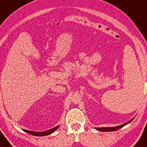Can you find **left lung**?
Returning <instances> with one entry per match:
<instances>
[{
	"label": "left lung",
	"mask_w": 147,
	"mask_h": 147,
	"mask_svg": "<svg viewBox=\"0 0 147 147\" xmlns=\"http://www.w3.org/2000/svg\"><path fill=\"white\" fill-rule=\"evenodd\" d=\"M133 119H134V117L132 118L129 121H128V122L123 123V124L119 125V126H115V127H102V128H96V129L97 131H102V132H109V131H117V130L120 129V128H122V127H123L124 126H126V124H128V123H129L130 122H131V121L133 120Z\"/></svg>",
	"instance_id": "left-lung-1"
}]
</instances>
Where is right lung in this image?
I'll use <instances>...</instances> for the list:
<instances>
[{
  "label": "right lung",
  "instance_id": "1",
  "mask_svg": "<svg viewBox=\"0 0 147 147\" xmlns=\"http://www.w3.org/2000/svg\"><path fill=\"white\" fill-rule=\"evenodd\" d=\"M59 126L54 127V128H51V129H49L48 131H43V132H34V131H27V130H25V131L26 133H29V134L32 135V136H48V135L51 134L52 133H53L54 131H55L56 129L58 128Z\"/></svg>",
  "mask_w": 147,
  "mask_h": 147
}]
</instances>
